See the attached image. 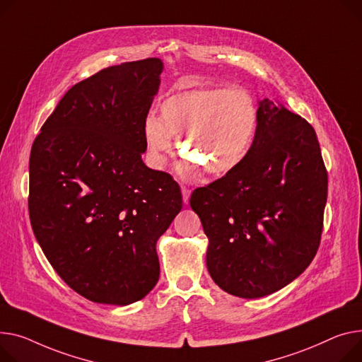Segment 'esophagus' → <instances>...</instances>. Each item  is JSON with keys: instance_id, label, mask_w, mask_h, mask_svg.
I'll list each match as a JSON object with an SVG mask.
<instances>
[{"instance_id": "1", "label": "esophagus", "mask_w": 362, "mask_h": 362, "mask_svg": "<svg viewBox=\"0 0 362 362\" xmlns=\"http://www.w3.org/2000/svg\"><path fill=\"white\" fill-rule=\"evenodd\" d=\"M190 189L186 187V186H182V195H183V202L187 204L189 202V198H190Z\"/></svg>"}]
</instances>
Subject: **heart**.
Returning <instances> with one entry per match:
<instances>
[{
    "instance_id": "heart-1",
    "label": "heart",
    "mask_w": 362,
    "mask_h": 362,
    "mask_svg": "<svg viewBox=\"0 0 362 362\" xmlns=\"http://www.w3.org/2000/svg\"><path fill=\"white\" fill-rule=\"evenodd\" d=\"M257 119L256 102L245 88H183L161 102L158 117H146L142 134L154 165L164 164L172 138L182 136L179 150L187 160L211 176H224L247 156Z\"/></svg>"
}]
</instances>
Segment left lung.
<instances>
[{
    "mask_svg": "<svg viewBox=\"0 0 362 362\" xmlns=\"http://www.w3.org/2000/svg\"><path fill=\"white\" fill-rule=\"evenodd\" d=\"M257 112L245 160L189 201L209 240L211 278L240 298L269 296L305 271L320 246L327 199L313 127L269 99Z\"/></svg>",
    "mask_w": 362,
    "mask_h": 362,
    "instance_id": "left-lung-1",
    "label": "left lung"
}]
</instances>
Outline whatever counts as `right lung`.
I'll return each instance as SVG.
<instances>
[{
  "instance_id": "right-lung-1",
  "label": "right lung",
  "mask_w": 362,
  "mask_h": 362,
  "mask_svg": "<svg viewBox=\"0 0 362 362\" xmlns=\"http://www.w3.org/2000/svg\"><path fill=\"white\" fill-rule=\"evenodd\" d=\"M158 58L72 86L35 138L29 215L46 259L84 298L127 305L156 286L158 237L182 209L177 182L144 164Z\"/></svg>"
}]
</instances>
